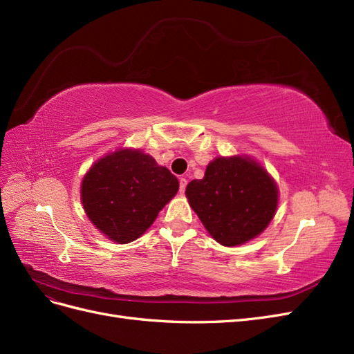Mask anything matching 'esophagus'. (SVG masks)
<instances>
[{"label": "esophagus", "mask_w": 354, "mask_h": 354, "mask_svg": "<svg viewBox=\"0 0 354 354\" xmlns=\"http://www.w3.org/2000/svg\"><path fill=\"white\" fill-rule=\"evenodd\" d=\"M185 188H187V179L179 178V191H180V194L185 192Z\"/></svg>", "instance_id": "34e87169"}]
</instances>
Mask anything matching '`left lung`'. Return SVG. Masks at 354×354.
Wrapping results in <instances>:
<instances>
[{
  "label": "left lung",
  "mask_w": 354,
  "mask_h": 354,
  "mask_svg": "<svg viewBox=\"0 0 354 354\" xmlns=\"http://www.w3.org/2000/svg\"><path fill=\"white\" fill-rule=\"evenodd\" d=\"M185 194L207 232L225 247L241 245L263 232L278 206L275 180L247 156L214 158Z\"/></svg>",
  "instance_id": "1"
}]
</instances>
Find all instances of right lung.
<instances>
[{
	"instance_id": "obj_1",
	"label": "right lung",
	"mask_w": 354,
	"mask_h": 354,
	"mask_svg": "<svg viewBox=\"0 0 354 354\" xmlns=\"http://www.w3.org/2000/svg\"><path fill=\"white\" fill-rule=\"evenodd\" d=\"M178 188L176 176L150 154L123 148L91 166L82 179L81 198L97 230L127 244L153 225Z\"/></svg>"
}]
</instances>
